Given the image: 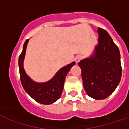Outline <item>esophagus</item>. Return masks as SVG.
Wrapping results in <instances>:
<instances>
[{"label": "esophagus", "mask_w": 129, "mask_h": 129, "mask_svg": "<svg viewBox=\"0 0 129 129\" xmlns=\"http://www.w3.org/2000/svg\"><path fill=\"white\" fill-rule=\"evenodd\" d=\"M83 58V56L82 55H78L76 56V58H75V60H76V63H78Z\"/></svg>", "instance_id": "obj_1"}]
</instances>
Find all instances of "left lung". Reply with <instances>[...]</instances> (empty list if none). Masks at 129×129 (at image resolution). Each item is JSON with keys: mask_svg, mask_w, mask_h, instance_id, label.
<instances>
[{"mask_svg": "<svg viewBox=\"0 0 129 129\" xmlns=\"http://www.w3.org/2000/svg\"><path fill=\"white\" fill-rule=\"evenodd\" d=\"M98 45L93 55L78 63L85 91L96 100L106 98L114 91L122 77L120 50L107 31L98 28Z\"/></svg>", "mask_w": 129, "mask_h": 129, "instance_id": "1", "label": "left lung"}]
</instances>
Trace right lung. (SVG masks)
<instances>
[{"mask_svg":"<svg viewBox=\"0 0 129 129\" xmlns=\"http://www.w3.org/2000/svg\"><path fill=\"white\" fill-rule=\"evenodd\" d=\"M28 42L29 39H27L24 43L22 53H20L18 59L21 84L25 91L36 102L43 104H52L60 98L66 76L76 62H73L60 69L49 81L43 83L36 82L27 76L23 67Z\"/></svg>","mask_w":129,"mask_h":129,"instance_id":"right-lung-1","label":"right lung"}]
</instances>
